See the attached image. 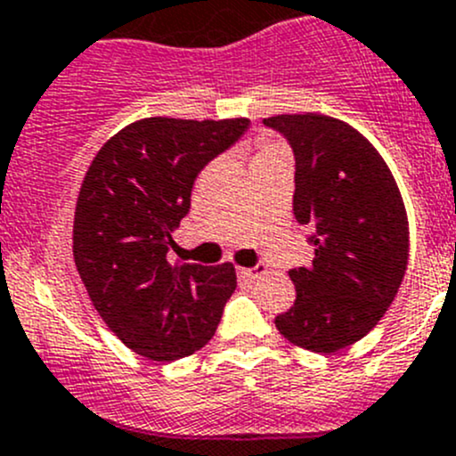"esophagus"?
Here are the masks:
<instances>
[{
	"label": "esophagus",
	"instance_id": "1",
	"mask_svg": "<svg viewBox=\"0 0 456 456\" xmlns=\"http://www.w3.org/2000/svg\"><path fill=\"white\" fill-rule=\"evenodd\" d=\"M264 273H265V264H256L255 268H241V270H239V277L248 279V281H255V279L259 277V274H264Z\"/></svg>",
	"mask_w": 456,
	"mask_h": 456
}]
</instances>
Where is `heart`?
<instances>
[{
    "instance_id": "heart-1",
    "label": "heart",
    "mask_w": 456,
    "mask_h": 456,
    "mask_svg": "<svg viewBox=\"0 0 456 456\" xmlns=\"http://www.w3.org/2000/svg\"><path fill=\"white\" fill-rule=\"evenodd\" d=\"M281 152L283 151L279 146H273V143H264V146H261L259 151H256V155L252 157V166L261 164V161L270 159V157H274V155H281Z\"/></svg>"
}]
</instances>
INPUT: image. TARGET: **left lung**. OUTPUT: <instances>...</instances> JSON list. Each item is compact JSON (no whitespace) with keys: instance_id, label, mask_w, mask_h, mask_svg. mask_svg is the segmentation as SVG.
I'll return each mask as SVG.
<instances>
[{"instance_id":"obj_1","label":"left lung","mask_w":456,"mask_h":456,"mask_svg":"<svg viewBox=\"0 0 456 456\" xmlns=\"http://www.w3.org/2000/svg\"><path fill=\"white\" fill-rule=\"evenodd\" d=\"M295 155L297 222L313 264L290 268L297 299L277 330L313 353L366 337L395 299L408 264V219L386 161L368 139L326 115L264 119Z\"/></svg>"}]
</instances>
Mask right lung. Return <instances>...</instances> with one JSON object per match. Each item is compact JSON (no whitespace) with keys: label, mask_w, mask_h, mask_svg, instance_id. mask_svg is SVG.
I'll return each mask as SVG.
<instances>
[{"label":"right lung","mask_w":456,"mask_h":456,"mask_svg":"<svg viewBox=\"0 0 456 456\" xmlns=\"http://www.w3.org/2000/svg\"><path fill=\"white\" fill-rule=\"evenodd\" d=\"M248 128V119L151 117L119 130L86 173L73 228L77 270L108 328L142 357H188L222 322L234 268L170 264V232L191 210L201 170Z\"/></svg>","instance_id":"right-lung-1"}]
</instances>
